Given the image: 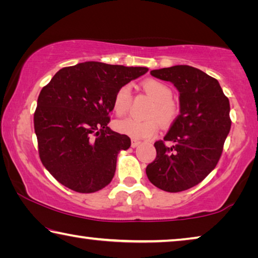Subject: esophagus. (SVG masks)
<instances>
[{"instance_id":"esophagus-1","label":"esophagus","mask_w":258,"mask_h":258,"mask_svg":"<svg viewBox=\"0 0 258 258\" xmlns=\"http://www.w3.org/2000/svg\"><path fill=\"white\" fill-rule=\"evenodd\" d=\"M140 145V141H138V140H132V142H131V146H132V148H137L138 146Z\"/></svg>"}]
</instances>
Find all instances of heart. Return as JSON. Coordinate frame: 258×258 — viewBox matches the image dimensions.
Listing matches in <instances>:
<instances>
[{"mask_svg": "<svg viewBox=\"0 0 258 258\" xmlns=\"http://www.w3.org/2000/svg\"><path fill=\"white\" fill-rule=\"evenodd\" d=\"M143 89L155 100L156 104L151 111V117H158L164 124H169L175 118L176 108L172 102L173 92L171 87L159 81L148 80L143 82ZM132 101L130 85L119 87L113 98V110L118 116L124 115L128 110ZM159 120L152 118L149 120H138L134 118H125L117 120L115 128L119 133L128 135L133 139L151 138L157 134L159 130Z\"/></svg>", "mask_w": 258, "mask_h": 258, "instance_id": "1", "label": "heart"}]
</instances>
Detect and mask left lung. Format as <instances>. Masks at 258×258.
<instances>
[{"mask_svg":"<svg viewBox=\"0 0 258 258\" xmlns=\"http://www.w3.org/2000/svg\"><path fill=\"white\" fill-rule=\"evenodd\" d=\"M178 91L180 115L164 141H157L156 159L146 173L155 186L180 192L202 182L220 159L231 128L230 102L215 78L195 67L173 66L151 71Z\"/></svg>","mask_w":258,"mask_h":258,"instance_id":"left-lung-1","label":"left lung"}]
</instances>
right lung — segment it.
Here are the masks:
<instances>
[{"label":"right lung","mask_w":258,"mask_h":258,"mask_svg":"<svg viewBox=\"0 0 258 258\" xmlns=\"http://www.w3.org/2000/svg\"><path fill=\"white\" fill-rule=\"evenodd\" d=\"M148 71L87 61L60 69L43 87L34 127L40 158L56 181L81 194L111 182L117 156L131 147L127 135L108 127L113 98Z\"/></svg>","instance_id":"1"}]
</instances>
